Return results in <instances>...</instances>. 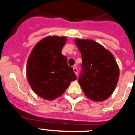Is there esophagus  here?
<instances>
[{
  "instance_id": "34e87169",
  "label": "esophagus",
  "mask_w": 135,
  "mask_h": 135,
  "mask_svg": "<svg viewBox=\"0 0 135 135\" xmlns=\"http://www.w3.org/2000/svg\"><path fill=\"white\" fill-rule=\"evenodd\" d=\"M73 71H74V73H75V74H76V75H78V69H77V67H75V66H74V67H73Z\"/></svg>"
}]
</instances>
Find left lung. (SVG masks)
Instances as JSON below:
<instances>
[{"mask_svg": "<svg viewBox=\"0 0 135 135\" xmlns=\"http://www.w3.org/2000/svg\"><path fill=\"white\" fill-rule=\"evenodd\" d=\"M82 64L78 83L85 94L94 101H103L114 91L119 69L111 52L96 41L76 39Z\"/></svg>", "mask_w": 135, "mask_h": 135, "instance_id": "1", "label": "left lung"}]
</instances>
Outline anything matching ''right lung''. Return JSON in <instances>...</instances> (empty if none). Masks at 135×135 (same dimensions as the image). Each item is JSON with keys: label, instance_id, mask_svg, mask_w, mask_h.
Segmentation results:
<instances>
[{"label": "right lung", "instance_id": "obj_1", "mask_svg": "<svg viewBox=\"0 0 135 135\" xmlns=\"http://www.w3.org/2000/svg\"><path fill=\"white\" fill-rule=\"evenodd\" d=\"M65 37H47L38 42L27 62V78L32 90L41 98L54 100L76 79L67 57L62 54Z\"/></svg>", "mask_w": 135, "mask_h": 135}]
</instances>
